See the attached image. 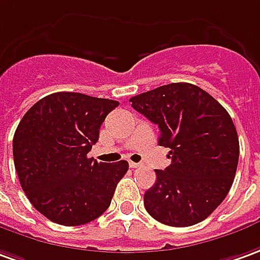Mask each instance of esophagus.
Segmentation results:
<instances>
[{
  "label": "esophagus",
  "instance_id": "34e87169",
  "mask_svg": "<svg viewBox=\"0 0 260 260\" xmlns=\"http://www.w3.org/2000/svg\"><path fill=\"white\" fill-rule=\"evenodd\" d=\"M128 166H130L132 168H139V167H140V164H139V162H133V161H130V162H128Z\"/></svg>",
  "mask_w": 260,
  "mask_h": 260
}]
</instances>
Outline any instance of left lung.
<instances>
[{"label": "left lung", "mask_w": 260, "mask_h": 260, "mask_svg": "<svg viewBox=\"0 0 260 260\" xmlns=\"http://www.w3.org/2000/svg\"><path fill=\"white\" fill-rule=\"evenodd\" d=\"M132 106L160 127L171 164L155 170L144 207L158 222L191 226L225 200L235 178L239 140L229 113L191 83H170L133 96Z\"/></svg>", "instance_id": "obj_1"}]
</instances>
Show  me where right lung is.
<instances>
[{
  "instance_id": "right-lung-1",
  "label": "right lung",
  "mask_w": 260,
  "mask_h": 260,
  "mask_svg": "<svg viewBox=\"0 0 260 260\" xmlns=\"http://www.w3.org/2000/svg\"><path fill=\"white\" fill-rule=\"evenodd\" d=\"M119 102L73 92L45 96L25 113L14 140V164L34 208L65 226L85 225L110 205L127 161L87 157L106 116Z\"/></svg>"
}]
</instances>
